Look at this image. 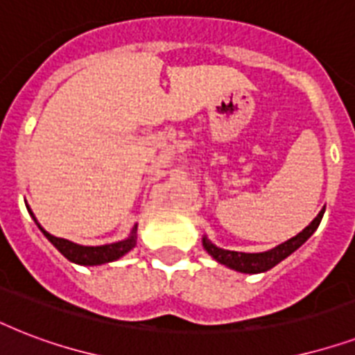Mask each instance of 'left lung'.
<instances>
[{
  "mask_svg": "<svg viewBox=\"0 0 355 355\" xmlns=\"http://www.w3.org/2000/svg\"><path fill=\"white\" fill-rule=\"evenodd\" d=\"M324 216V210L319 211V216L315 217L313 221L309 223L308 227L304 228L302 232L297 234L291 239H287L286 243H282L272 250H267V252H258V254H248V252H236V250H223V248L216 247L214 243H210L208 239H202V245L208 250L211 258H216L219 263L227 265L230 269L239 270V272H248V275H254V272H265V270L272 269L276 263H280L282 259H286L291 252H295L300 245L308 241V237L317 230V227L320 225V219Z\"/></svg>",
  "mask_w": 355,
  "mask_h": 355,
  "instance_id": "8db88e82",
  "label": "left lung"
}]
</instances>
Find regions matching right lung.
Listing matches in <instances>:
<instances>
[{"instance_id": "right-lung-1", "label": "right lung", "mask_w": 355, "mask_h": 355, "mask_svg": "<svg viewBox=\"0 0 355 355\" xmlns=\"http://www.w3.org/2000/svg\"><path fill=\"white\" fill-rule=\"evenodd\" d=\"M31 216H33V214H31ZM33 219H35V216H33ZM38 227H40V225H38ZM40 230L44 232V236L60 250V254H62L64 258H68L69 261H73V263L79 265L108 263V261H114V259L121 258L123 254H127L128 250L136 245V227H134L132 230V236L127 237V239L112 243V245H101V247H83V245L71 243L68 241V239H62V237L51 236V234L46 232L42 227Z\"/></svg>"}]
</instances>
